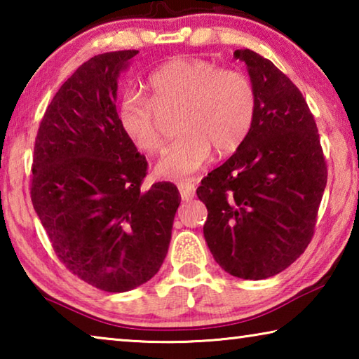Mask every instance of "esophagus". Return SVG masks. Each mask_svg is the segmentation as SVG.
<instances>
[{
    "label": "esophagus",
    "instance_id": "obj_1",
    "mask_svg": "<svg viewBox=\"0 0 359 359\" xmlns=\"http://www.w3.org/2000/svg\"><path fill=\"white\" fill-rule=\"evenodd\" d=\"M179 187V191H180V196L184 201H190V199L194 198V191H196V188H194V184L190 180H182L177 184Z\"/></svg>",
    "mask_w": 359,
    "mask_h": 359
}]
</instances>
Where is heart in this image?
<instances>
[{"label": "heart", "instance_id": "heart-1", "mask_svg": "<svg viewBox=\"0 0 359 359\" xmlns=\"http://www.w3.org/2000/svg\"><path fill=\"white\" fill-rule=\"evenodd\" d=\"M149 100L128 95L118 107L123 135L145 154L160 151L165 137L155 107L180 106L179 137L156 165V174L182 179L201 168L210 155L234 151L245 141L257 115V92L247 74L222 69L201 58H175L149 77Z\"/></svg>", "mask_w": 359, "mask_h": 359}]
</instances>
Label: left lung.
<instances>
[{
	"mask_svg": "<svg viewBox=\"0 0 359 359\" xmlns=\"http://www.w3.org/2000/svg\"><path fill=\"white\" fill-rule=\"evenodd\" d=\"M247 65L257 92L250 133L198 187L208 208L204 238L228 274L261 280L294 263L311 244L327 180L315 118L299 88L250 48Z\"/></svg>",
	"mask_w": 359,
	"mask_h": 359,
	"instance_id": "8db88e82",
	"label": "left lung"
}]
</instances>
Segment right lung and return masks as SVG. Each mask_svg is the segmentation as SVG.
Wrapping results in <instances>:
<instances>
[{
    "label": "right lung",
    "mask_w": 359,
    "mask_h": 359,
    "mask_svg": "<svg viewBox=\"0 0 359 359\" xmlns=\"http://www.w3.org/2000/svg\"><path fill=\"white\" fill-rule=\"evenodd\" d=\"M136 53L107 52L79 66L47 106L33 151L29 193L53 252L109 293L156 274L180 204L171 182L142 188L149 163L120 128L117 81Z\"/></svg>",
    "instance_id": "1"
}]
</instances>
